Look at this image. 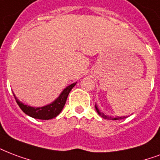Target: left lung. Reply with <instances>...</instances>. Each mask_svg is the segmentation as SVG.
Masks as SVG:
<instances>
[{
  "label": "left lung",
  "instance_id": "8db88e82",
  "mask_svg": "<svg viewBox=\"0 0 160 160\" xmlns=\"http://www.w3.org/2000/svg\"><path fill=\"white\" fill-rule=\"evenodd\" d=\"M95 107H96V112H97V113H98L102 118H105V119H108V120H120V119H123V118H125V117H117V118H112V117L105 115L104 113L102 112L99 110V108H98V107H97V105L96 104L95 105Z\"/></svg>",
  "mask_w": 160,
  "mask_h": 160
}]
</instances>
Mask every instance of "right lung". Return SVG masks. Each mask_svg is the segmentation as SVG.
Masks as SVG:
<instances>
[{
	"label": "right lung",
	"mask_w": 160,
	"mask_h": 160,
	"mask_svg": "<svg viewBox=\"0 0 160 160\" xmlns=\"http://www.w3.org/2000/svg\"><path fill=\"white\" fill-rule=\"evenodd\" d=\"M76 83L77 82L73 83L71 85H69V86H67L66 88H64V91L61 92L58 98H56L53 102H51L50 104H48L41 107H33L28 106V105L24 104L16 97L14 93H13V96L15 97L16 102L19 106V107L25 114L28 115L31 118H35V119L49 120V119L56 118L61 112V111L63 110L64 105H65L67 97L69 96V92L72 90V88L76 85Z\"/></svg>",
	"instance_id": "1"
}]
</instances>
